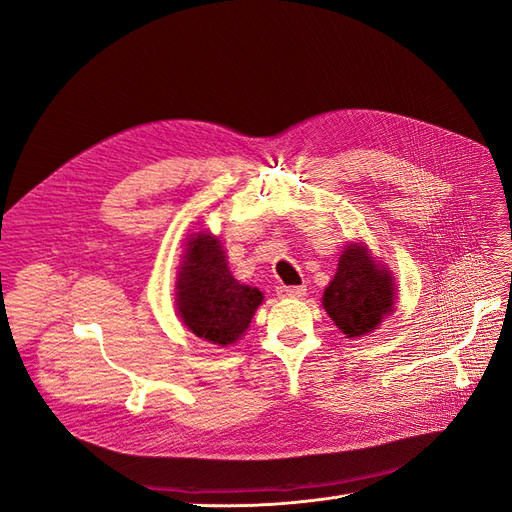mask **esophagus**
Listing matches in <instances>:
<instances>
[{
    "label": "esophagus",
    "instance_id": "34e87169",
    "mask_svg": "<svg viewBox=\"0 0 512 512\" xmlns=\"http://www.w3.org/2000/svg\"><path fill=\"white\" fill-rule=\"evenodd\" d=\"M305 286H277V297L282 299H297L305 294Z\"/></svg>",
    "mask_w": 512,
    "mask_h": 512
}]
</instances>
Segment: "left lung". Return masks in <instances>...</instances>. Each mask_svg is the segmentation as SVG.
Masks as SVG:
<instances>
[{
	"label": "left lung",
	"mask_w": 512,
	"mask_h": 512,
	"mask_svg": "<svg viewBox=\"0 0 512 512\" xmlns=\"http://www.w3.org/2000/svg\"><path fill=\"white\" fill-rule=\"evenodd\" d=\"M393 277L380 269L359 243H350L339 258L333 282L324 290L322 305L348 337L374 331L393 309Z\"/></svg>",
	"instance_id": "8db88e82"
}]
</instances>
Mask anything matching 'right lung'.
Wrapping results in <instances>:
<instances>
[{"label":"right lung","mask_w":512,"mask_h":512,"mask_svg":"<svg viewBox=\"0 0 512 512\" xmlns=\"http://www.w3.org/2000/svg\"><path fill=\"white\" fill-rule=\"evenodd\" d=\"M262 292L239 284L226 267L218 239L198 232L188 241L177 282V309L185 327L211 344H235L250 327Z\"/></svg>","instance_id":"obj_1"}]
</instances>
